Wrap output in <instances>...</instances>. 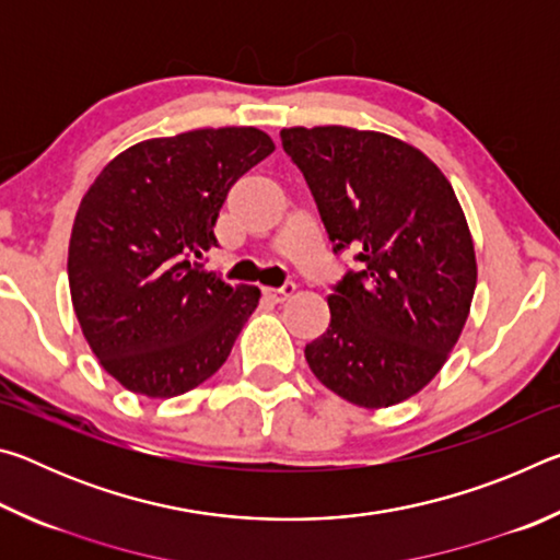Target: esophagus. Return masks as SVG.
Wrapping results in <instances>:
<instances>
[{
    "label": "esophagus",
    "mask_w": 560,
    "mask_h": 560,
    "mask_svg": "<svg viewBox=\"0 0 560 560\" xmlns=\"http://www.w3.org/2000/svg\"><path fill=\"white\" fill-rule=\"evenodd\" d=\"M293 291H296V283L287 281V283H281L279 289H264V296L271 299V301H277V303H281V301H287Z\"/></svg>",
    "instance_id": "34e87169"
}]
</instances>
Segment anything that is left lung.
<instances>
[{"label":"left lung","instance_id":"obj_1","mask_svg":"<svg viewBox=\"0 0 560 560\" xmlns=\"http://www.w3.org/2000/svg\"><path fill=\"white\" fill-rule=\"evenodd\" d=\"M281 145L334 254L353 249L358 261L328 296L326 334L303 350L308 368L353 405L402 402L440 373L477 287L454 189L428 155L385 132L283 128Z\"/></svg>","mask_w":560,"mask_h":560}]
</instances>
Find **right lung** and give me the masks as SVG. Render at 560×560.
Masks as SVG:
<instances>
[{"label":"right lung","mask_w":560,"mask_h":560,"mask_svg":"<svg viewBox=\"0 0 560 560\" xmlns=\"http://www.w3.org/2000/svg\"><path fill=\"white\" fill-rule=\"evenodd\" d=\"M273 153L257 128L153 138L113 158L75 214L69 287L101 365L128 390L175 397L220 371L257 287L205 271L232 185Z\"/></svg>","instance_id":"1"}]
</instances>
